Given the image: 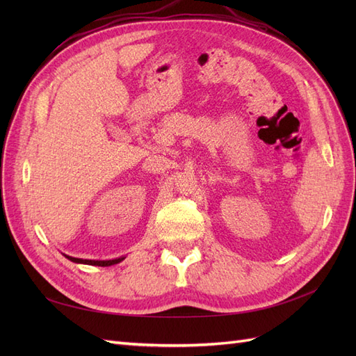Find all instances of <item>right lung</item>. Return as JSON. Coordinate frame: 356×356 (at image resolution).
Listing matches in <instances>:
<instances>
[{"label": "right lung", "mask_w": 356, "mask_h": 356, "mask_svg": "<svg viewBox=\"0 0 356 356\" xmlns=\"http://www.w3.org/2000/svg\"><path fill=\"white\" fill-rule=\"evenodd\" d=\"M65 255L70 261L72 263H77V264H89V266H102V267H106V266H113V264H117L123 261L126 257H118V258H114V260H83V258H75V257H71V255Z\"/></svg>", "instance_id": "obj_1"}]
</instances>
